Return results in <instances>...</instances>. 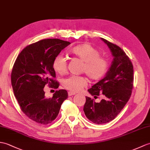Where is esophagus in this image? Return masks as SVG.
<instances>
[{"label": "esophagus", "mask_w": 150, "mask_h": 150, "mask_svg": "<svg viewBox=\"0 0 150 150\" xmlns=\"http://www.w3.org/2000/svg\"><path fill=\"white\" fill-rule=\"evenodd\" d=\"M75 95V93H74V92H71V91H69L68 92V96H71Z\"/></svg>", "instance_id": "esophagus-1"}]
</instances>
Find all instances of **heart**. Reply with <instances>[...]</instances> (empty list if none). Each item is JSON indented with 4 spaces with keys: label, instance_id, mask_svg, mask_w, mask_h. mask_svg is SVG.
Masks as SVG:
<instances>
[{
    "label": "heart",
    "instance_id": "b5f03b06",
    "mask_svg": "<svg viewBox=\"0 0 150 150\" xmlns=\"http://www.w3.org/2000/svg\"><path fill=\"white\" fill-rule=\"evenodd\" d=\"M71 53L83 62L82 71L86 73L93 81H98L105 75L107 71V59L100 56V52L89 44H83L74 47ZM67 59L62 55L55 57L52 63L54 71L59 74H64L67 69ZM63 86L72 91H79L87 85V80L83 76L71 75L65 79Z\"/></svg>",
    "mask_w": 150,
    "mask_h": 150
}]
</instances>
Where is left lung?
<instances>
[{
    "instance_id": "left-lung-1",
    "label": "left lung",
    "mask_w": 150,
    "mask_h": 150,
    "mask_svg": "<svg viewBox=\"0 0 150 150\" xmlns=\"http://www.w3.org/2000/svg\"><path fill=\"white\" fill-rule=\"evenodd\" d=\"M101 40L109 48L113 60L105 77L88 91L95 98L100 94L104 98L96 103L86 96L83 109L86 117L98 125L109 122L120 114L130 98L134 82L133 65L125 52L116 45Z\"/></svg>"
}]
</instances>
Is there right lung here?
<instances>
[{
  "label": "right lung",
  "instance_id": "add662e5",
  "mask_svg": "<svg viewBox=\"0 0 150 150\" xmlns=\"http://www.w3.org/2000/svg\"><path fill=\"white\" fill-rule=\"evenodd\" d=\"M59 39H45L26 47L20 52L11 72L14 95L21 110L35 122L47 125L58 116L62 102L68 98L65 89L56 91L52 98L45 96L46 84L58 88L54 80V59L70 44Z\"/></svg>",
  "mask_w": 150,
  "mask_h": 150
}]
</instances>
